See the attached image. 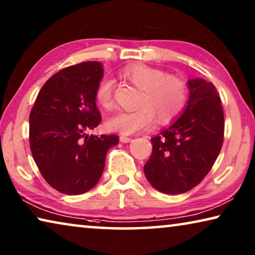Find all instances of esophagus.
I'll return each mask as SVG.
<instances>
[{"mask_svg": "<svg viewBox=\"0 0 255 255\" xmlns=\"http://www.w3.org/2000/svg\"><path fill=\"white\" fill-rule=\"evenodd\" d=\"M131 140V138L130 137H127V136H125V135H121L120 136V142H123V143H129Z\"/></svg>", "mask_w": 255, "mask_h": 255, "instance_id": "34e87169", "label": "esophagus"}]
</instances>
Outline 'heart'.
Returning a JSON list of instances; mask_svg holds the SVG:
<instances>
[{"instance_id": "obj_1", "label": "heart", "mask_w": 255, "mask_h": 255, "mask_svg": "<svg viewBox=\"0 0 255 255\" xmlns=\"http://www.w3.org/2000/svg\"><path fill=\"white\" fill-rule=\"evenodd\" d=\"M120 78L140 90L135 111H121L110 118L106 126L123 135L135 134L149 128L157 117L160 124H169L181 115L188 98V88L180 77L166 74L160 68L142 63L129 64L120 71ZM97 104L104 110L115 106L113 83L103 79L95 91Z\"/></svg>"}]
</instances>
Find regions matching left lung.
<instances>
[{"mask_svg": "<svg viewBox=\"0 0 255 255\" xmlns=\"http://www.w3.org/2000/svg\"><path fill=\"white\" fill-rule=\"evenodd\" d=\"M190 95L183 113L152 140L144 174L152 187L178 195L198 185L207 175L223 144L225 117L221 98L212 82L188 81Z\"/></svg>", "mask_w": 255, "mask_h": 255, "instance_id": "8db88e82", "label": "left lung"}]
</instances>
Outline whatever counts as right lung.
I'll return each mask as SVG.
<instances>
[{
  "label": "right lung",
  "instance_id": "add662e5",
  "mask_svg": "<svg viewBox=\"0 0 255 255\" xmlns=\"http://www.w3.org/2000/svg\"><path fill=\"white\" fill-rule=\"evenodd\" d=\"M100 62H85L57 72L37 95L29 113V145L49 185L65 195H81L103 174L117 135L86 134L102 117L95 91L103 78Z\"/></svg>",
  "mask_w": 255,
  "mask_h": 255
}]
</instances>
